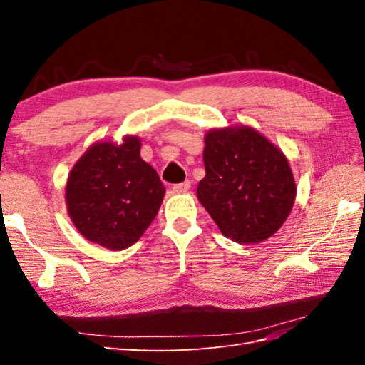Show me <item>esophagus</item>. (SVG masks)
Listing matches in <instances>:
<instances>
[{"label": "esophagus", "instance_id": "esophagus-1", "mask_svg": "<svg viewBox=\"0 0 365 365\" xmlns=\"http://www.w3.org/2000/svg\"><path fill=\"white\" fill-rule=\"evenodd\" d=\"M190 188H191V182H188V180L182 182V183H177L173 187L174 192H187Z\"/></svg>", "mask_w": 365, "mask_h": 365}]
</instances>
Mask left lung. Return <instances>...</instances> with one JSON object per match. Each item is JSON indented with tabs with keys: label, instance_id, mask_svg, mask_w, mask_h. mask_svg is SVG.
<instances>
[{
	"label": "left lung",
	"instance_id": "obj_1",
	"mask_svg": "<svg viewBox=\"0 0 365 365\" xmlns=\"http://www.w3.org/2000/svg\"><path fill=\"white\" fill-rule=\"evenodd\" d=\"M204 165L197 199L232 242L260 243L289 218L297 197L290 165L257 130L246 125L210 130Z\"/></svg>",
	"mask_w": 365,
	"mask_h": 365
}]
</instances>
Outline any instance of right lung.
<instances>
[{"instance_id":"obj_1","label":"right lung","mask_w":365,"mask_h":365,"mask_svg":"<svg viewBox=\"0 0 365 365\" xmlns=\"http://www.w3.org/2000/svg\"><path fill=\"white\" fill-rule=\"evenodd\" d=\"M141 141L91 145L68 174L66 204L75 227L92 243L120 251L136 243L157 216L165 187L141 158Z\"/></svg>"}]
</instances>
